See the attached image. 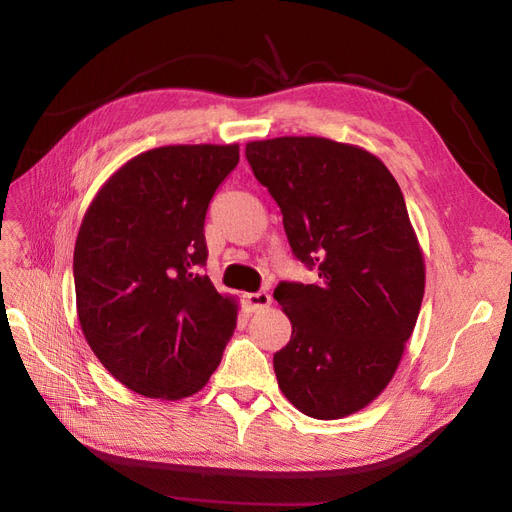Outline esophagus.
<instances>
[{"mask_svg":"<svg viewBox=\"0 0 512 512\" xmlns=\"http://www.w3.org/2000/svg\"><path fill=\"white\" fill-rule=\"evenodd\" d=\"M243 301H245L247 307H250V312H258V309L267 307V305L271 303V297H269V294H267L265 290H260V292L243 294Z\"/></svg>","mask_w":512,"mask_h":512,"instance_id":"obj_1","label":"esophagus"}]
</instances>
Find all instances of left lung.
I'll return each mask as SVG.
<instances>
[{
	"mask_svg": "<svg viewBox=\"0 0 512 512\" xmlns=\"http://www.w3.org/2000/svg\"><path fill=\"white\" fill-rule=\"evenodd\" d=\"M254 177L284 215L292 254L316 284L280 282L290 318L273 354L282 393L333 421L371 404L391 382L425 292V260L395 177L374 153L320 136L245 145Z\"/></svg>",
	"mask_w": 512,
	"mask_h": 512,
	"instance_id": "left-lung-1",
	"label": "left lung"
}]
</instances>
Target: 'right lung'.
Listing matches in <instances>:
<instances>
[{
	"instance_id": "add662e5",
	"label": "right lung",
	"mask_w": 512,
	"mask_h": 512,
	"mask_svg": "<svg viewBox=\"0 0 512 512\" xmlns=\"http://www.w3.org/2000/svg\"><path fill=\"white\" fill-rule=\"evenodd\" d=\"M239 145H168L108 179L74 245L76 312L87 344L130 391L198 393L237 327V301L203 273L205 215Z\"/></svg>"
}]
</instances>
